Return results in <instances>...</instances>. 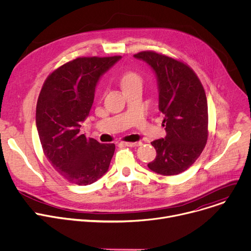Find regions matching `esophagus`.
Segmentation results:
<instances>
[{"label":"esophagus","instance_id":"34e87169","mask_svg":"<svg viewBox=\"0 0 251 251\" xmlns=\"http://www.w3.org/2000/svg\"><path fill=\"white\" fill-rule=\"evenodd\" d=\"M121 145L123 146H127V147H139L142 145V142H134V143H121Z\"/></svg>","mask_w":251,"mask_h":251}]
</instances>
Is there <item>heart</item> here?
Instances as JSON below:
<instances>
[{
  "mask_svg": "<svg viewBox=\"0 0 251 251\" xmlns=\"http://www.w3.org/2000/svg\"><path fill=\"white\" fill-rule=\"evenodd\" d=\"M136 80H140V78H139V76L137 75V74L132 73V72L126 73V75L124 76V78H123V85L130 83L132 81H136Z\"/></svg>",
  "mask_w": 251,
  "mask_h": 251,
  "instance_id": "heart-1",
  "label": "heart"
}]
</instances>
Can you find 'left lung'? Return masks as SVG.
Segmentation results:
<instances>
[{
    "instance_id": "8db88e82",
    "label": "left lung",
    "mask_w": 251,
    "mask_h": 251,
    "mask_svg": "<svg viewBox=\"0 0 251 251\" xmlns=\"http://www.w3.org/2000/svg\"><path fill=\"white\" fill-rule=\"evenodd\" d=\"M153 70L159 110L164 114L166 137L151 144L156 158L149 169L161 175L179 174L193 165L208 140V102L195 72L185 64L154 51L134 55Z\"/></svg>"
}]
</instances>
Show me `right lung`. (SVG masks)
<instances>
[{"mask_svg": "<svg viewBox=\"0 0 251 251\" xmlns=\"http://www.w3.org/2000/svg\"><path fill=\"white\" fill-rule=\"evenodd\" d=\"M122 56L78 57L52 72L36 105V127L44 155L68 181L88 185L107 171L114 144H100L81 135L96 86Z\"/></svg>", "mask_w": 251, "mask_h": 251, "instance_id": "right-lung-1", "label": "right lung"}]
</instances>
